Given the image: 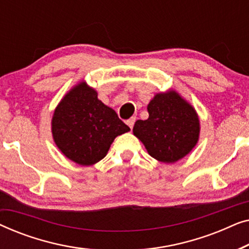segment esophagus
I'll use <instances>...</instances> for the list:
<instances>
[{"mask_svg":"<svg viewBox=\"0 0 249 249\" xmlns=\"http://www.w3.org/2000/svg\"><path fill=\"white\" fill-rule=\"evenodd\" d=\"M135 121H136V118H134V117L129 119V120H127V124L129 125V128L132 129V127H134V124H135Z\"/></svg>","mask_w":249,"mask_h":249,"instance_id":"34e87169","label":"esophagus"}]
</instances>
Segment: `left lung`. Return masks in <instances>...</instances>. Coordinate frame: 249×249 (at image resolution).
Segmentation results:
<instances>
[{
  "mask_svg": "<svg viewBox=\"0 0 249 249\" xmlns=\"http://www.w3.org/2000/svg\"><path fill=\"white\" fill-rule=\"evenodd\" d=\"M147 111V120L136 121L132 131L152 158L175 163L195 147L199 137L198 115L177 91L156 94Z\"/></svg>",
  "mask_w": 249,
  "mask_h": 249,
  "instance_id": "obj_1",
  "label": "left lung"
}]
</instances>
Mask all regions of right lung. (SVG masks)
I'll return each instance as SVG.
<instances>
[{"instance_id":"right-lung-1","label":"right lung","mask_w":249,"mask_h":249,"mask_svg":"<svg viewBox=\"0 0 249 249\" xmlns=\"http://www.w3.org/2000/svg\"><path fill=\"white\" fill-rule=\"evenodd\" d=\"M129 130L115 111L102 103L96 90L84 81L68 91L52 118L56 146L79 165H93L101 161L114 138Z\"/></svg>"}]
</instances>
